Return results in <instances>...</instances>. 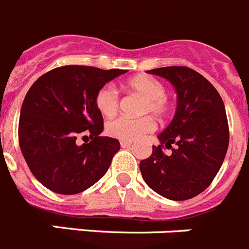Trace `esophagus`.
<instances>
[{
  "mask_svg": "<svg viewBox=\"0 0 249 249\" xmlns=\"http://www.w3.org/2000/svg\"><path fill=\"white\" fill-rule=\"evenodd\" d=\"M133 144L131 141H126V140H120V145H122V147H129L130 145Z\"/></svg>",
  "mask_w": 249,
  "mask_h": 249,
  "instance_id": "34e87169",
  "label": "esophagus"
}]
</instances>
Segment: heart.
<instances>
[{
  "mask_svg": "<svg viewBox=\"0 0 249 249\" xmlns=\"http://www.w3.org/2000/svg\"><path fill=\"white\" fill-rule=\"evenodd\" d=\"M130 90L135 91L145 98L141 113H151L155 116H165L169 111V102L166 100V88L162 83L147 75H139L127 83ZM95 105L100 114L109 118L119 108V91L111 84L102 87L95 95ZM155 129V122L150 116H141L131 119L119 116L107 124V133L120 140L133 141Z\"/></svg>",
  "mask_w": 249,
  "mask_h": 249,
  "instance_id": "1",
  "label": "heart"
}]
</instances>
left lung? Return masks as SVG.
<instances>
[{
    "instance_id": "8db88e82",
    "label": "left lung",
    "mask_w": 249,
    "mask_h": 249,
    "mask_svg": "<svg viewBox=\"0 0 249 249\" xmlns=\"http://www.w3.org/2000/svg\"><path fill=\"white\" fill-rule=\"evenodd\" d=\"M147 73L171 83L178 107L172 122L158 135L160 145L140 161L141 175L162 197L189 200L211 185L225 160L230 142L225 104L211 83L189 67H162ZM163 146L172 154L166 156Z\"/></svg>"
}]
</instances>
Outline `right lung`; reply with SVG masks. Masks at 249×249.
<instances>
[{
	"instance_id": "obj_1",
	"label": "right lung",
	"mask_w": 249,
	"mask_h": 249,
	"mask_svg": "<svg viewBox=\"0 0 249 249\" xmlns=\"http://www.w3.org/2000/svg\"><path fill=\"white\" fill-rule=\"evenodd\" d=\"M125 71L63 66L33 83L22 104L18 141L31 172L44 187L60 195L79 194L108 171L120 142L100 136L104 122L95 95ZM84 131L91 141L78 145L76 138Z\"/></svg>"
}]
</instances>
